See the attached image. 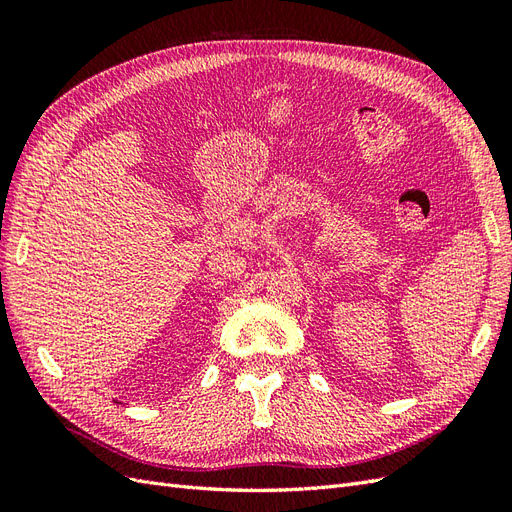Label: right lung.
<instances>
[{"instance_id": "obj_1", "label": "right lung", "mask_w": 512, "mask_h": 512, "mask_svg": "<svg viewBox=\"0 0 512 512\" xmlns=\"http://www.w3.org/2000/svg\"><path fill=\"white\" fill-rule=\"evenodd\" d=\"M115 404H119V401H115Z\"/></svg>"}]
</instances>
